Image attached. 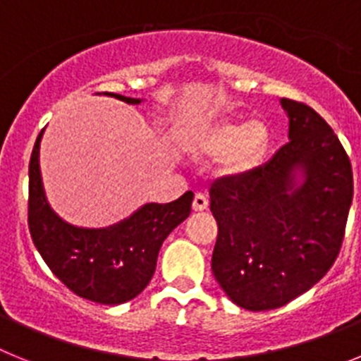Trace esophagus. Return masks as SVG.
Returning a JSON list of instances; mask_svg holds the SVG:
<instances>
[{"mask_svg":"<svg viewBox=\"0 0 361 361\" xmlns=\"http://www.w3.org/2000/svg\"><path fill=\"white\" fill-rule=\"evenodd\" d=\"M208 208V197L202 195V193H197L195 199H193V209L195 212H204Z\"/></svg>","mask_w":361,"mask_h":361,"instance_id":"1","label":"esophagus"}]
</instances>
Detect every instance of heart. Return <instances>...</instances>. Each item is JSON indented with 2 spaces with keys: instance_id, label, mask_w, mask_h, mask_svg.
<instances>
[{
  "instance_id": "b5f03b06",
  "label": "heart",
  "mask_w": 361,
  "mask_h": 361,
  "mask_svg": "<svg viewBox=\"0 0 361 361\" xmlns=\"http://www.w3.org/2000/svg\"><path fill=\"white\" fill-rule=\"evenodd\" d=\"M269 146L271 130L266 121L251 119L245 124L237 121H219L202 133L197 149L208 159L226 157V173L242 177L262 164Z\"/></svg>"
}]
</instances>
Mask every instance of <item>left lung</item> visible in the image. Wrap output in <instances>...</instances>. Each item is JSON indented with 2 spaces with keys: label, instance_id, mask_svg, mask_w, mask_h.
Here are the masks:
<instances>
[{
  "label": "left lung",
  "instance_id": "obj_1",
  "mask_svg": "<svg viewBox=\"0 0 361 361\" xmlns=\"http://www.w3.org/2000/svg\"><path fill=\"white\" fill-rule=\"evenodd\" d=\"M289 142L271 161L209 190L219 235L216 282L247 311L289 304L336 260L353 202V170L342 142L317 111L280 99Z\"/></svg>",
  "mask_w": 361,
  "mask_h": 361
}]
</instances>
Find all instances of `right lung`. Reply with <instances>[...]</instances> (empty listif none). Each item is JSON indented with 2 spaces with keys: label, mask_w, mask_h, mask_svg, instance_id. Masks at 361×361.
Returning a JSON list of instances; mask_svg holds the SVG:
<instances>
[{
  "label": "right lung",
  "mask_w": 361,
  "mask_h": 361,
  "mask_svg": "<svg viewBox=\"0 0 361 361\" xmlns=\"http://www.w3.org/2000/svg\"><path fill=\"white\" fill-rule=\"evenodd\" d=\"M128 104L141 99L104 92ZM37 135L28 164V229L54 275L81 298L104 305L124 304L146 288L155 273L166 237L190 216L193 193L168 204L149 202L108 228H78L57 215L44 195Z\"/></svg>",
  "instance_id": "obj_1"
}]
</instances>
